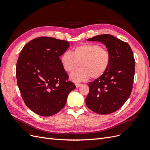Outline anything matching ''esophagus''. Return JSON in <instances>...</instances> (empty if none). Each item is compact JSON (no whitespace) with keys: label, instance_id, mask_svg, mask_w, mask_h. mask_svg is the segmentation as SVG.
Returning <instances> with one entry per match:
<instances>
[{"label":"esophagus","instance_id":"obj_1","mask_svg":"<svg viewBox=\"0 0 150 150\" xmlns=\"http://www.w3.org/2000/svg\"><path fill=\"white\" fill-rule=\"evenodd\" d=\"M81 85H82V84H81V83H76L75 84V86H76V88L80 87V86H81Z\"/></svg>","mask_w":150,"mask_h":150}]
</instances>
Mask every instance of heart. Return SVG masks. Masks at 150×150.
<instances>
[{
    "label": "heart",
    "mask_w": 150,
    "mask_h": 150,
    "mask_svg": "<svg viewBox=\"0 0 150 150\" xmlns=\"http://www.w3.org/2000/svg\"><path fill=\"white\" fill-rule=\"evenodd\" d=\"M64 69L69 73L74 71L79 65L81 68L72 73L70 79L80 82L90 78L98 79L108 70L110 63L109 52L95 43H85L74 48L71 54L65 52L60 57Z\"/></svg>",
    "instance_id": "obj_1"
}]
</instances>
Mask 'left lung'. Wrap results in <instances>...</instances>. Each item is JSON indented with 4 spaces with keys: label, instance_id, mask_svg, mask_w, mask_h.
<instances>
[{
    "label": "left lung",
    "instance_id": "obj_1",
    "mask_svg": "<svg viewBox=\"0 0 150 150\" xmlns=\"http://www.w3.org/2000/svg\"><path fill=\"white\" fill-rule=\"evenodd\" d=\"M87 40L104 44L110 55V63L102 76L89 83L86 105L96 113H112L122 107L132 92L135 70L132 50L127 42L110 34L96 35Z\"/></svg>",
    "mask_w": 150,
    "mask_h": 150
}]
</instances>
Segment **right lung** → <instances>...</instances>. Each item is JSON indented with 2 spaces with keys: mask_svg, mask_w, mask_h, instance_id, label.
<instances>
[{
  "mask_svg": "<svg viewBox=\"0 0 150 150\" xmlns=\"http://www.w3.org/2000/svg\"><path fill=\"white\" fill-rule=\"evenodd\" d=\"M69 47L67 41L42 37L27 43L19 54L18 87L27 107L38 115L50 117L59 112L75 88L59 59Z\"/></svg>",
  "mask_w": 150,
  "mask_h": 150,
  "instance_id": "1",
  "label": "right lung"
}]
</instances>
